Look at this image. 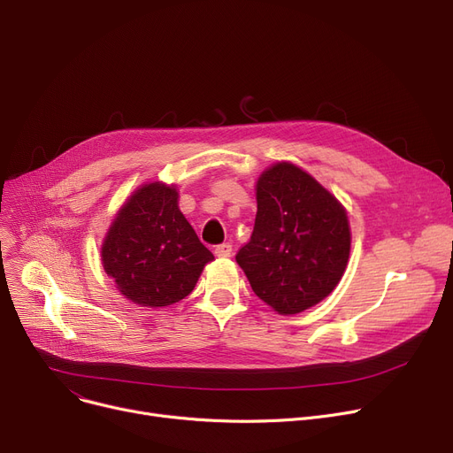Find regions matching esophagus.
Returning <instances> with one entry per match:
<instances>
[{"label":"esophagus","instance_id":"34e87169","mask_svg":"<svg viewBox=\"0 0 453 453\" xmlns=\"http://www.w3.org/2000/svg\"><path fill=\"white\" fill-rule=\"evenodd\" d=\"M231 244H220V246H217L214 248V253H217V257H220V258H226V257H229L231 255Z\"/></svg>","mask_w":453,"mask_h":453}]
</instances>
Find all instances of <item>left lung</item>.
<instances>
[{
	"label": "left lung",
	"instance_id": "obj_1",
	"mask_svg": "<svg viewBox=\"0 0 453 453\" xmlns=\"http://www.w3.org/2000/svg\"><path fill=\"white\" fill-rule=\"evenodd\" d=\"M255 190V227L234 258L258 299L280 316H294L342 280L350 255L347 211L290 161L268 166Z\"/></svg>",
	"mask_w": 453,
	"mask_h": 453
}]
</instances>
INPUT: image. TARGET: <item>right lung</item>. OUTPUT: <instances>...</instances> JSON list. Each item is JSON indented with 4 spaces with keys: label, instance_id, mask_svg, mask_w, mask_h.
<instances>
[{
    "label": "right lung",
    "instance_id": "add662e5",
    "mask_svg": "<svg viewBox=\"0 0 453 453\" xmlns=\"http://www.w3.org/2000/svg\"><path fill=\"white\" fill-rule=\"evenodd\" d=\"M178 187L139 185L117 211L101 257L115 288L139 306H169L195 290L214 260L178 207Z\"/></svg>",
    "mask_w": 453,
    "mask_h": 453
}]
</instances>
